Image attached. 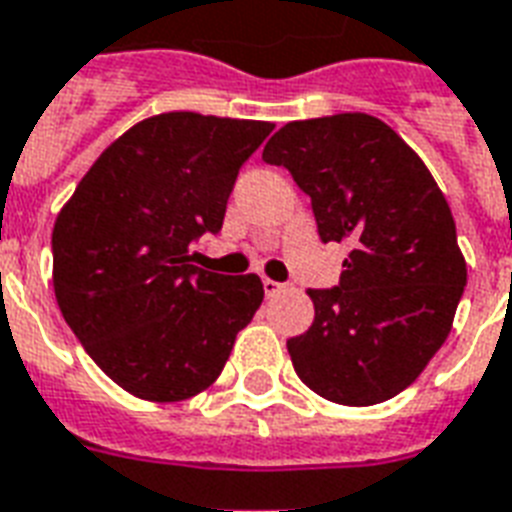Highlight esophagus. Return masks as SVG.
<instances>
[{
	"instance_id": "34e87169",
	"label": "esophagus",
	"mask_w": 512,
	"mask_h": 512,
	"mask_svg": "<svg viewBox=\"0 0 512 512\" xmlns=\"http://www.w3.org/2000/svg\"><path fill=\"white\" fill-rule=\"evenodd\" d=\"M261 283H264V294H267V297H275V294H280V291H283V283H278V280L264 278Z\"/></svg>"
}]
</instances>
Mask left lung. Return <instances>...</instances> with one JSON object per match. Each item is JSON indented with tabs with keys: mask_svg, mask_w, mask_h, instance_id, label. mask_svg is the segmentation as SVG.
<instances>
[{
	"mask_svg": "<svg viewBox=\"0 0 512 512\" xmlns=\"http://www.w3.org/2000/svg\"><path fill=\"white\" fill-rule=\"evenodd\" d=\"M261 159L291 172L324 242H351L340 286L310 288L313 326L288 340L299 380L337 405L405 391L451 334L467 286L456 224L432 172L367 113L291 121Z\"/></svg>",
	"mask_w": 512,
	"mask_h": 512,
	"instance_id": "left-lung-1",
	"label": "left lung"
}]
</instances>
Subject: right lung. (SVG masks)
<instances>
[{
  "mask_svg": "<svg viewBox=\"0 0 512 512\" xmlns=\"http://www.w3.org/2000/svg\"><path fill=\"white\" fill-rule=\"evenodd\" d=\"M270 121L199 113L145 118L105 148L53 226V291L107 378L148 402L213 386L264 299L259 275L188 264L221 232L237 172Z\"/></svg>",
  "mask_w": 512,
  "mask_h": 512,
  "instance_id": "add662e5",
  "label": "right lung"
}]
</instances>
